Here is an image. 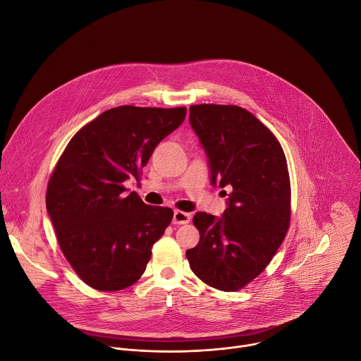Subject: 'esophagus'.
I'll return each instance as SVG.
<instances>
[{
  "label": "esophagus",
  "instance_id": "esophagus-1",
  "mask_svg": "<svg viewBox=\"0 0 361 361\" xmlns=\"http://www.w3.org/2000/svg\"><path fill=\"white\" fill-rule=\"evenodd\" d=\"M190 221V214L180 212V210H175L173 212V224H188Z\"/></svg>",
  "mask_w": 361,
  "mask_h": 361
}]
</instances>
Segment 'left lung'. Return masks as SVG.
I'll return each instance as SVG.
<instances>
[{
    "mask_svg": "<svg viewBox=\"0 0 361 361\" xmlns=\"http://www.w3.org/2000/svg\"><path fill=\"white\" fill-rule=\"evenodd\" d=\"M189 121L209 158L210 180L227 199L223 217L199 212V243L186 250L210 287L237 291L270 263L290 226V176L274 134L246 109L193 105Z\"/></svg>",
    "mask_w": 361,
    "mask_h": 361,
    "instance_id": "8db88e82",
    "label": "left lung"
}]
</instances>
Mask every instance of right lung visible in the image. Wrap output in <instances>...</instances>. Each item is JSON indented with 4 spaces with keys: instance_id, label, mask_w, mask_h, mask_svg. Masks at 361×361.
<instances>
[{
    "instance_id": "right-lung-1",
    "label": "right lung",
    "mask_w": 361,
    "mask_h": 361,
    "mask_svg": "<svg viewBox=\"0 0 361 361\" xmlns=\"http://www.w3.org/2000/svg\"><path fill=\"white\" fill-rule=\"evenodd\" d=\"M185 116L186 108L118 106L84 126L61 154L46 207L66 259L90 287L118 291L144 273L173 212L145 204L124 182L140 180L155 147Z\"/></svg>"
}]
</instances>
